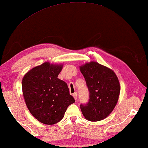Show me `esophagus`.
Segmentation results:
<instances>
[{
  "label": "esophagus",
  "mask_w": 148,
  "mask_h": 148,
  "mask_svg": "<svg viewBox=\"0 0 148 148\" xmlns=\"http://www.w3.org/2000/svg\"><path fill=\"white\" fill-rule=\"evenodd\" d=\"M73 97H74L75 99L77 100V93H74L73 94Z\"/></svg>",
  "instance_id": "esophagus-1"
}]
</instances>
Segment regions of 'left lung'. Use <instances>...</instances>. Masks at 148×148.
<instances>
[{
  "label": "left lung",
  "instance_id": "1",
  "mask_svg": "<svg viewBox=\"0 0 148 148\" xmlns=\"http://www.w3.org/2000/svg\"><path fill=\"white\" fill-rule=\"evenodd\" d=\"M89 91L87 104L80 106L87 120L98 121L106 118L115 108L120 93V84L113 70L95 61L79 67Z\"/></svg>",
  "mask_w": 148,
  "mask_h": 148
}]
</instances>
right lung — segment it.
Segmentation results:
<instances>
[{"mask_svg": "<svg viewBox=\"0 0 148 148\" xmlns=\"http://www.w3.org/2000/svg\"><path fill=\"white\" fill-rule=\"evenodd\" d=\"M62 64H41L23 77V97L30 113L40 123L53 125L63 118L68 106L75 103L65 81L58 79Z\"/></svg>", "mask_w": 148, "mask_h": 148, "instance_id": "obj_1", "label": "right lung"}]
</instances>
